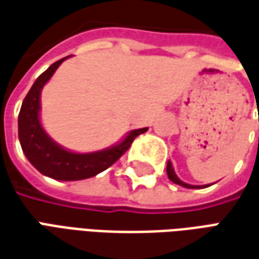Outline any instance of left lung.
<instances>
[{"label":"left lung","mask_w":259,"mask_h":259,"mask_svg":"<svg viewBox=\"0 0 259 259\" xmlns=\"http://www.w3.org/2000/svg\"><path fill=\"white\" fill-rule=\"evenodd\" d=\"M166 174H168V178L174 183H176V185L179 186H183V187H186V189H201V186H193V185H187V183H185V182H182V180L176 176V174H175L174 170V166H172V163H170V161H168V165H166ZM202 187H205V186H202Z\"/></svg>","instance_id":"obj_1"}]
</instances>
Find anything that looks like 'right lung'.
Returning a JSON list of instances; mask_svg holds the SVG:
<instances>
[{
  "instance_id": "1",
  "label": "right lung",
  "mask_w": 259,
  "mask_h": 259,
  "mask_svg": "<svg viewBox=\"0 0 259 259\" xmlns=\"http://www.w3.org/2000/svg\"><path fill=\"white\" fill-rule=\"evenodd\" d=\"M66 58L59 59L51 65L31 85L20 108L18 133L26 158L40 174L55 180H83L101 174L102 170L113 165L129 150L136 137L146 133L148 127L132 130L116 146L101 151L77 154L58 146L44 132L40 122V94L44 84L51 79L59 65Z\"/></svg>"
}]
</instances>
